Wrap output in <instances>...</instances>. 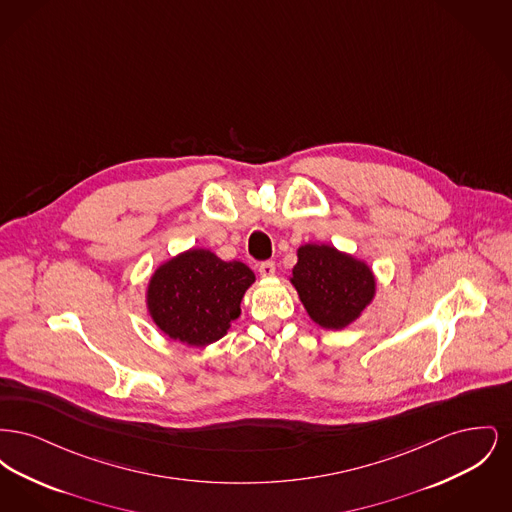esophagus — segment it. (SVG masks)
Instances as JSON below:
<instances>
[{"instance_id": "obj_1", "label": "esophagus", "mask_w": 512, "mask_h": 512, "mask_svg": "<svg viewBox=\"0 0 512 512\" xmlns=\"http://www.w3.org/2000/svg\"><path fill=\"white\" fill-rule=\"evenodd\" d=\"M274 272H276V267H274V263H272V261H265V263H261V265H259V274H261L263 278H270V276H274Z\"/></svg>"}]
</instances>
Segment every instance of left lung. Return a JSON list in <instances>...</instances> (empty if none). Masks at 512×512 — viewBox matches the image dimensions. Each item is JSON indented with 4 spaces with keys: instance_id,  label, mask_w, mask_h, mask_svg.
<instances>
[{
    "instance_id": "8db88e82",
    "label": "left lung",
    "mask_w": 512,
    "mask_h": 512,
    "mask_svg": "<svg viewBox=\"0 0 512 512\" xmlns=\"http://www.w3.org/2000/svg\"><path fill=\"white\" fill-rule=\"evenodd\" d=\"M290 284L307 315L326 330H343L363 317L378 288L366 261L328 244L297 247Z\"/></svg>"
}]
</instances>
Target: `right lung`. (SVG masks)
Listing matches in <instances>:
<instances>
[{"label":"right lung","mask_w":512,"mask_h":512,"mask_svg":"<svg viewBox=\"0 0 512 512\" xmlns=\"http://www.w3.org/2000/svg\"><path fill=\"white\" fill-rule=\"evenodd\" d=\"M253 282V270L242 261H222L211 249L192 247L153 270L147 313L167 338L205 347L228 334Z\"/></svg>","instance_id":"right-lung-1"}]
</instances>
